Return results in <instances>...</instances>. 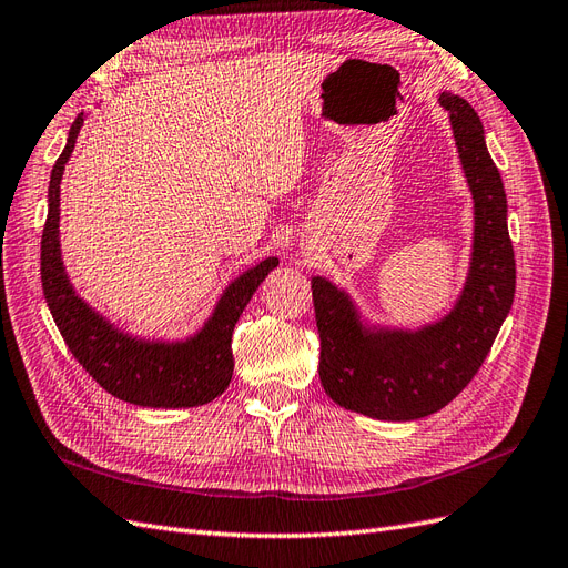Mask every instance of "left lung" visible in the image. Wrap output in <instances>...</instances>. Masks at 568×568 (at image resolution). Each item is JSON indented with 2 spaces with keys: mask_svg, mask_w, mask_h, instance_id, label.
Returning a JSON list of instances; mask_svg holds the SVG:
<instances>
[{
  "mask_svg": "<svg viewBox=\"0 0 568 568\" xmlns=\"http://www.w3.org/2000/svg\"><path fill=\"white\" fill-rule=\"evenodd\" d=\"M475 203L473 260L454 311L420 332H371L344 291L313 277L320 379L334 404L377 420H416L447 406L480 371L516 291L507 193L478 114L442 93Z\"/></svg>",
  "mask_w": 568,
  "mask_h": 568,
  "instance_id": "left-lung-1",
  "label": "left lung"
}]
</instances>
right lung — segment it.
Masks as SVG:
<instances>
[{"label":"right lung","instance_id":"obj_1","mask_svg":"<svg viewBox=\"0 0 568 568\" xmlns=\"http://www.w3.org/2000/svg\"><path fill=\"white\" fill-rule=\"evenodd\" d=\"M83 114L75 116L67 148L52 166L48 220L40 243L42 294L50 305L57 329L73 358L102 389L135 406L189 408L217 398L234 373L232 334L255 288L277 267V257H267L224 291L207 325L193 339L181 344L141 342L114 329L95 311L73 294L59 253V181L71 158Z\"/></svg>","mask_w":568,"mask_h":568}]
</instances>
